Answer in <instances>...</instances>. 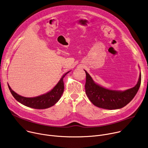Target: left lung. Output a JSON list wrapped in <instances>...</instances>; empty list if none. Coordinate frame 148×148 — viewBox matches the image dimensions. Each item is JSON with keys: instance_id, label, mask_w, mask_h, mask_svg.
<instances>
[{"instance_id": "left-lung-1", "label": "left lung", "mask_w": 148, "mask_h": 148, "mask_svg": "<svg viewBox=\"0 0 148 148\" xmlns=\"http://www.w3.org/2000/svg\"><path fill=\"white\" fill-rule=\"evenodd\" d=\"M86 74V93L90 101L96 107L107 110L120 109L130 103L136 94L141 82V74L136 85L123 91L105 88L94 82L89 74Z\"/></svg>"}]
</instances>
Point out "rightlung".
Instances as JSON below:
<instances>
[{"instance_id":"right-lung-1","label":"right lung","mask_w":148,"mask_h":148,"mask_svg":"<svg viewBox=\"0 0 148 148\" xmlns=\"http://www.w3.org/2000/svg\"><path fill=\"white\" fill-rule=\"evenodd\" d=\"M66 73L62 75L57 85L49 92L33 98H27L19 95L14 91H13L9 85L8 87L13 97L20 103L34 109H46L50 108L56 103L61 98L63 92H64V85L63 82V78L66 75Z\"/></svg>"}]
</instances>
